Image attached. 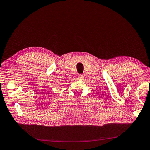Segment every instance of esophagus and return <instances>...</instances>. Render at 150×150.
Masks as SVG:
<instances>
[{"label": "esophagus", "mask_w": 150, "mask_h": 150, "mask_svg": "<svg viewBox=\"0 0 150 150\" xmlns=\"http://www.w3.org/2000/svg\"><path fill=\"white\" fill-rule=\"evenodd\" d=\"M84 78V76L83 75V74H79L78 75V79H82Z\"/></svg>", "instance_id": "34e87169"}]
</instances>
